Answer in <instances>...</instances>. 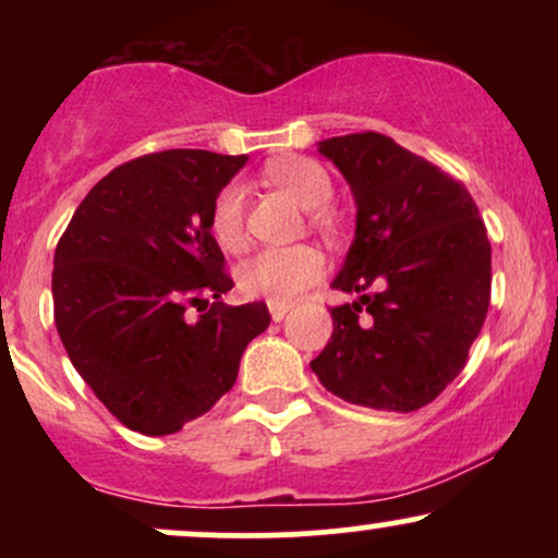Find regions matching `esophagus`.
Instances as JSON below:
<instances>
[{
    "label": "esophagus",
    "mask_w": 558,
    "mask_h": 558,
    "mask_svg": "<svg viewBox=\"0 0 558 558\" xmlns=\"http://www.w3.org/2000/svg\"><path fill=\"white\" fill-rule=\"evenodd\" d=\"M270 317H272V323H280V319H283L286 315H288V310H291V306L288 304H278V301H270Z\"/></svg>",
    "instance_id": "esophagus-1"
}]
</instances>
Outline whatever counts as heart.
<instances>
[{
	"mask_svg": "<svg viewBox=\"0 0 558 558\" xmlns=\"http://www.w3.org/2000/svg\"><path fill=\"white\" fill-rule=\"evenodd\" d=\"M267 181L291 194L304 209H319L330 202L332 181L328 170L310 157H278L265 168ZM215 241L226 252H241L246 243L243 233V185L228 183L220 191L209 215ZM325 275V257L315 246L265 248L257 257L239 267L241 293L252 299H267L288 304L304 288L317 283Z\"/></svg>",
	"mask_w": 558,
	"mask_h": 558,
	"instance_id": "obj_1",
	"label": "heart"
}]
</instances>
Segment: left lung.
<instances>
[{
    "mask_svg": "<svg viewBox=\"0 0 558 558\" xmlns=\"http://www.w3.org/2000/svg\"><path fill=\"white\" fill-rule=\"evenodd\" d=\"M349 183L354 241L332 288V336L310 362L338 399L414 412L464 369L490 304V243L462 181L383 133L325 138Z\"/></svg>",
    "mask_w": 558,
    "mask_h": 558,
    "instance_id": "obj_1",
    "label": "left lung"
}]
</instances>
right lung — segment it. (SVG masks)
<instances>
[{
    "label": "right lung",
    "instance_id": "add662e5",
    "mask_svg": "<svg viewBox=\"0 0 558 558\" xmlns=\"http://www.w3.org/2000/svg\"><path fill=\"white\" fill-rule=\"evenodd\" d=\"M170 149L114 168L88 191L54 252V325L96 399L131 430L178 433L233 388L265 301L228 306L209 215L246 165ZM203 315L191 320L187 304Z\"/></svg>",
    "mask_w": 558,
    "mask_h": 558
}]
</instances>
